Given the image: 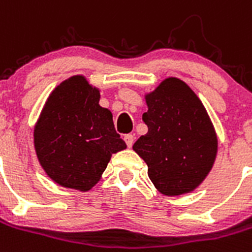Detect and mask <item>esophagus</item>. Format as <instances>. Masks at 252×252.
<instances>
[{
	"label": "esophagus",
	"mask_w": 252,
	"mask_h": 252,
	"mask_svg": "<svg viewBox=\"0 0 252 252\" xmlns=\"http://www.w3.org/2000/svg\"><path fill=\"white\" fill-rule=\"evenodd\" d=\"M124 141H126V146L130 148L133 146V142H134V137H133V134H126L124 135Z\"/></svg>",
	"instance_id": "1"
}]
</instances>
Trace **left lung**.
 Here are the masks:
<instances>
[{
  "label": "left lung",
  "instance_id": "8db88e82",
  "mask_svg": "<svg viewBox=\"0 0 252 252\" xmlns=\"http://www.w3.org/2000/svg\"><path fill=\"white\" fill-rule=\"evenodd\" d=\"M148 132L133 144L161 194L191 192L204 181L218 151L216 129L196 94L178 77H167L144 95Z\"/></svg>",
  "mask_w": 252,
  "mask_h": 252
}]
</instances>
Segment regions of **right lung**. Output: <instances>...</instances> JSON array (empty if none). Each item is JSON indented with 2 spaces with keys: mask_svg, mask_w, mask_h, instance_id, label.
Here are the masks:
<instances>
[{
  "mask_svg": "<svg viewBox=\"0 0 252 252\" xmlns=\"http://www.w3.org/2000/svg\"><path fill=\"white\" fill-rule=\"evenodd\" d=\"M100 90L84 74L61 82L48 96L34 126V148L48 178L67 189L89 191L113 153L126 144L113 114L99 104Z\"/></svg>",
  "mask_w": 252,
  "mask_h": 252,
  "instance_id": "right-lung-1",
  "label": "right lung"
}]
</instances>
